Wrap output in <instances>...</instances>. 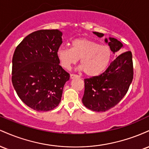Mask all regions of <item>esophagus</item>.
Segmentation results:
<instances>
[{
    "mask_svg": "<svg viewBox=\"0 0 149 149\" xmlns=\"http://www.w3.org/2000/svg\"><path fill=\"white\" fill-rule=\"evenodd\" d=\"M76 77H78V75H76V74H71V75H70V78H71V79H73V78H76Z\"/></svg>",
    "mask_w": 149,
    "mask_h": 149,
    "instance_id": "1",
    "label": "esophagus"
}]
</instances>
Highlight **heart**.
I'll use <instances>...</instances> for the list:
<instances>
[{"label": "heart", "instance_id": "1", "mask_svg": "<svg viewBox=\"0 0 149 149\" xmlns=\"http://www.w3.org/2000/svg\"><path fill=\"white\" fill-rule=\"evenodd\" d=\"M111 55L109 45H100L85 38L73 40L71 48L59 47L57 51V59L64 69H71L80 59V66L88 76H96L103 72L110 62Z\"/></svg>", "mask_w": 149, "mask_h": 149}]
</instances>
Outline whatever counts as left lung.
<instances>
[{
    "mask_svg": "<svg viewBox=\"0 0 149 149\" xmlns=\"http://www.w3.org/2000/svg\"><path fill=\"white\" fill-rule=\"evenodd\" d=\"M98 37L104 34L93 32ZM115 53L123 47L119 40L109 38L108 42ZM122 52V51H121ZM132 54L130 51L123 52L111 63L103 73L86 78L82 102L85 107L93 111L103 112L114 107L126 95L133 79Z\"/></svg>",
    "mask_w": 149,
    "mask_h": 149,
    "instance_id": "obj_1",
    "label": "left lung"
}]
</instances>
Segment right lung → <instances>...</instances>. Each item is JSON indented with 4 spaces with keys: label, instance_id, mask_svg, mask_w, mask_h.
I'll list each match as a JSON object with an SVG mask.
<instances>
[{
    "label": "right lung",
    "instance_id": "add662e5",
    "mask_svg": "<svg viewBox=\"0 0 149 149\" xmlns=\"http://www.w3.org/2000/svg\"><path fill=\"white\" fill-rule=\"evenodd\" d=\"M58 29L30 33L15 49L12 82L22 102L37 111H48L60 103L69 73L59 65L57 51L62 43Z\"/></svg>",
    "mask_w": 149,
    "mask_h": 149
}]
</instances>
